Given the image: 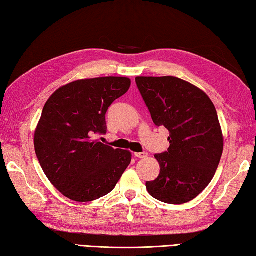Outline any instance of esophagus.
Returning a JSON list of instances; mask_svg holds the SVG:
<instances>
[{
    "label": "esophagus",
    "instance_id": "34e87169",
    "mask_svg": "<svg viewBox=\"0 0 256 256\" xmlns=\"http://www.w3.org/2000/svg\"><path fill=\"white\" fill-rule=\"evenodd\" d=\"M134 156L138 157V158H145V157H148V153H146V152H142V153H134Z\"/></svg>",
    "mask_w": 256,
    "mask_h": 256
}]
</instances>
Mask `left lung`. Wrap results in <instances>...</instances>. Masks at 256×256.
Wrapping results in <instances>:
<instances>
[{
    "label": "left lung",
    "instance_id": "obj_1",
    "mask_svg": "<svg viewBox=\"0 0 256 256\" xmlns=\"http://www.w3.org/2000/svg\"><path fill=\"white\" fill-rule=\"evenodd\" d=\"M156 126L170 131V148L156 154L160 172L146 189L165 204L194 199L214 178L224 152L218 114L202 90L176 77H136Z\"/></svg>",
    "mask_w": 256,
    "mask_h": 256
}]
</instances>
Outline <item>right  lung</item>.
<instances>
[{"label":"right lung","mask_w":256,"mask_h":256,"mask_svg":"<svg viewBox=\"0 0 256 256\" xmlns=\"http://www.w3.org/2000/svg\"><path fill=\"white\" fill-rule=\"evenodd\" d=\"M126 77L82 79L47 100L34 135L38 162L57 190L78 202L111 192L132 160L131 152L94 140L106 134L108 106L128 92Z\"/></svg>","instance_id":"obj_1"}]
</instances>
